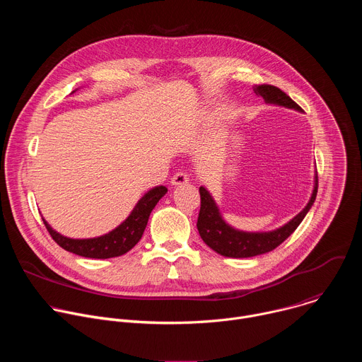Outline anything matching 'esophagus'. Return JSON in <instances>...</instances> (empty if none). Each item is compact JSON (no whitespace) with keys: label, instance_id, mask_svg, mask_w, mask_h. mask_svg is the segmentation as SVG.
Here are the masks:
<instances>
[{"label":"esophagus","instance_id":"obj_1","mask_svg":"<svg viewBox=\"0 0 362 362\" xmlns=\"http://www.w3.org/2000/svg\"><path fill=\"white\" fill-rule=\"evenodd\" d=\"M189 182V176L186 175V173H183V172H177L173 177H172V180H170V183L173 185V186H180V185H185V183H187Z\"/></svg>","mask_w":362,"mask_h":362}]
</instances>
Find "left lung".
<instances>
[{
    "mask_svg": "<svg viewBox=\"0 0 362 362\" xmlns=\"http://www.w3.org/2000/svg\"><path fill=\"white\" fill-rule=\"evenodd\" d=\"M253 91L262 97L268 105L282 106L302 113V109L281 88L269 84L255 86ZM318 192V175L315 172L314 190L305 208L284 226L269 232H245L235 229L223 219L214 196L204 186L199 187L200 212L197 218V230L203 242L222 256L226 257H252L264 255L279 246L303 221L309 209L313 208Z\"/></svg>",
    "mask_w": 362,
    "mask_h": 362,
    "instance_id": "1",
    "label": "left lung"
}]
</instances>
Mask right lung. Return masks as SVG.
<instances>
[{
  "label": "right lung",
  "mask_w": 362,
  "mask_h": 362,
  "mask_svg": "<svg viewBox=\"0 0 362 362\" xmlns=\"http://www.w3.org/2000/svg\"><path fill=\"white\" fill-rule=\"evenodd\" d=\"M166 186H156L150 189L147 193L141 196V199L136 203L130 215L117 228L97 238H67L51 228L44 218L42 222L47 230L49 232L51 238H53L63 249L78 256L93 257V259H107V257L124 255L141 239L151 211L154 209V206L158 204V202L166 194Z\"/></svg>",
  "instance_id": "1"
}]
</instances>
